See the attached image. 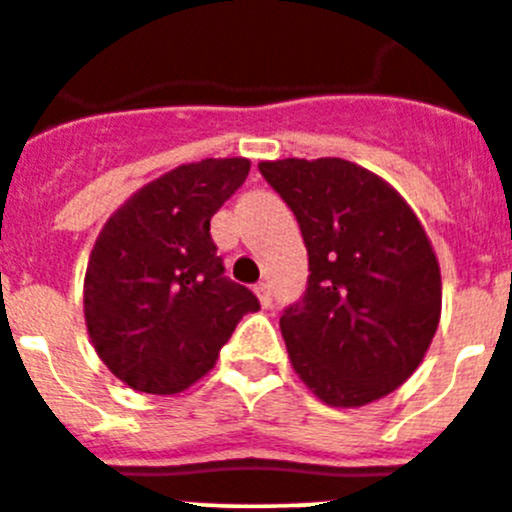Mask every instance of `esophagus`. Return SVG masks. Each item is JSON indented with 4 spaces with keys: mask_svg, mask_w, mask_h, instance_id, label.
<instances>
[{
    "mask_svg": "<svg viewBox=\"0 0 512 512\" xmlns=\"http://www.w3.org/2000/svg\"><path fill=\"white\" fill-rule=\"evenodd\" d=\"M253 291H256V296H259V301H261V306H271V289H269V284H264V281H261V284H256L253 286Z\"/></svg>",
    "mask_w": 512,
    "mask_h": 512,
    "instance_id": "esophagus-1",
    "label": "esophagus"
}]
</instances>
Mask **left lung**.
<instances>
[{
	"label": "left lung",
	"mask_w": 512,
	"mask_h": 512,
	"mask_svg": "<svg viewBox=\"0 0 512 512\" xmlns=\"http://www.w3.org/2000/svg\"><path fill=\"white\" fill-rule=\"evenodd\" d=\"M299 221L309 284L281 316L301 382L332 407H364L415 374L440 324L435 248L410 203L342 158L261 160Z\"/></svg>",
	"instance_id": "1"
}]
</instances>
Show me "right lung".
I'll return each instance as SVG.
<instances>
[{
  "mask_svg": "<svg viewBox=\"0 0 512 512\" xmlns=\"http://www.w3.org/2000/svg\"><path fill=\"white\" fill-rule=\"evenodd\" d=\"M248 158L178 165L107 218L85 271V324L97 357L145 394H178L216 367L259 299L223 276L211 218L241 188Z\"/></svg>",
  "mask_w": 512,
  "mask_h": 512,
  "instance_id": "add662e5",
  "label": "right lung"
}]
</instances>
